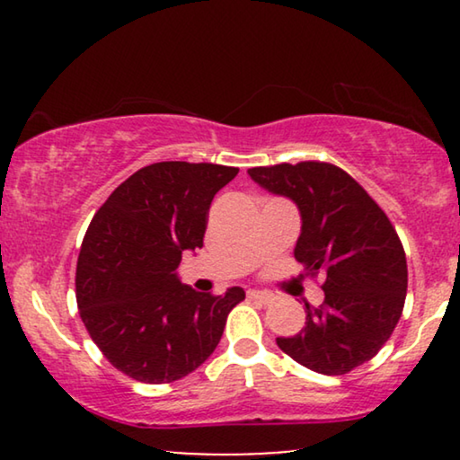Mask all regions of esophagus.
Listing matches in <instances>:
<instances>
[{"label": "esophagus", "instance_id": "obj_1", "mask_svg": "<svg viewBox=\"0 0 460 460\" xmlns=\"http://www.w3.org/2000/svg\"><path fill=\"white\" fill-rule=\"evenodd\" d=\"M247 297L251 299V301H260V304H263V305H268V304H272V299H274V295L270 293V291H247Z\"/></svg>", "mask_w": 460, "mask_h": 460}]
</instances>
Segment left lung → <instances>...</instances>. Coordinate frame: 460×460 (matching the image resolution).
Here are the masks:
<instances>
[{"instance_id":"left-lung-1","label":"left lung","mask_w":460,"mask_h":460,"mask_svg":"<svg viewBox=\"0 0 460 460\" xmlns=\"http://www.w3.org/2000/svg\"><path fill=\"white\" fill-rule=\"evenodd\" d=\"M249 175L301 211L295 260L324 276L323 305L305 304V326L276 343L301 367L348 375L379 354L404 310L408 268L398 232L341 167L323 161L251 167Z\"/></svg>"}]
</instances>
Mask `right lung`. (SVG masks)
<instances>
[{"instance_id": "add662e5", "label": "right lung", "mask_w": 460, "mask_h": 460, "mask_svg": "<svg viewBox=\"0 0 460 460\" xmlns=\"http://www.w3.org/2000/svg\"><path fill=\"white\" fill-rule=\"evenodd\" d=\"M238 167L163 161L129 175L92 217L75 288L79 316L106 360L131 379L172 383L217 348L226 318L244 299L181 285L184 251L203 247L211 200Z\"/></svg>"}]
</instances>
